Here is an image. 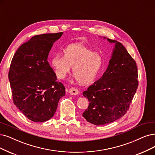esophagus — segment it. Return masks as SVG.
Here are the masks:
<instances>
[{
    "label": "esophagus",
    "mask_w": 155,
    "mask_h": 155,
    "mask_svg": "<svg viewBox=\"0 0 155 155\" xmlns=\"http://www.w3.org/2000/svg\"><path fill=\"white\" fill-rule=\"evenodd\" d=\"M68 93L71 95H77L78 94V90L74 87H71V89H69Z\"/></svg>",
    "instance_id": "34e87169"
}]
</instances>
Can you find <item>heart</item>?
<instances>
[{
  "label": "heart",
  "mask_w": 155,
  "mask_h": 155,
  "mask_svg": "<svg viewBox=\"0 0 155 155\" xmlns=\"http://www.w3.org/2000/svg\"><path fill=\"white\" fill-rule=\"evenodd\" d=\"M62 55H55L51 60L56 77L64 78L71 68L77 82L82 85L92 84L103 65L102 57L81 44H71L62 51Z\"/></svg>",
  "instance_id": "1"
}]
</instances>
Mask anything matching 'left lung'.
Returning a JSON list of instances; mask_svg holds the SVG:
<instances>
[{"label":"left lung","mask_w":155,"mask_h":155,"mask_svg":"<svg viewBox=\"0 0 155 155\" xmlns=\"http://www.w3.org/2000/svg\"><path fill=\"white\" fill-rule=\"evenodd\" d=\"M104 38L114 43L109 64L103 76L83 93L89 104L82 116L97 126L112 123L123 116L138 87L134 59L121 43Z\"/></svg>","instance_id":"1"}]
</instances>
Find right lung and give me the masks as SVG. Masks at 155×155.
<instances>
[{"label":"right lung","mask_w":155,"mask_h":155,"mask_svg":"<svg viewBox=\"0 0 155 155\" xmlns=\"http://www.w3.org/2000/svg\"><path fill=\"white\" fill-rule=\"evenodd\" d=\"M63 32L33 36L16 50L11 63L9 81L17 108L34 122L52 117L66 94L47 61L53 44Z\"/></svg>","instance_id":"obj_1"}]
</instances>
